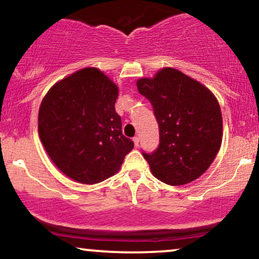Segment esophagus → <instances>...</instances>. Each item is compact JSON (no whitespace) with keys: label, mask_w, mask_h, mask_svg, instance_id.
<instances>
[{"label":"esophagus","mask_w":259,"mask_h":259,"mask_svg":"<svg viewBox=\"0 0 259 259\" xmlns=\"http://www.w3.org/2000/svg\"><path fill=\"white\" fill-rule=\"evenodd\" d=\"M134 141V145H135V147H139V142H140V139L138 138V136H135V138L133 139Z\"/></svg>","instance_id":"obj_1"}]
</instances>
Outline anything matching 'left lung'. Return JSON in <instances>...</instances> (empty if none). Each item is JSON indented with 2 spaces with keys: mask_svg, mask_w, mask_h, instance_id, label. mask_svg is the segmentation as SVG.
I'll return each mask as SVG.
<instances>
[{
  "mask_svg": "<svg viewBox=\"0 0 259 259\" xmlns=\"http://www.w3.org/2000/svg\"><path fill=\"white\" fill-rule=\"evenodd\" d=\"M150 101L159 126V145L142 152L157 179L179 186L200 178L222 145L223 119L214 95L206 86L173 68L136 82Z\"/></svg>",
  "mask_w": 259,
  "mask_h": 259,
  "instance_id": "obj_1",
  "label": "left lung"
}]
</instances>
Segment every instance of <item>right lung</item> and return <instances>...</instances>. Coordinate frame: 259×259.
<instances>
[{"label":"right lung","mask_w":259,"mask_h":259,"mask_svg":"<svg viewBox=\"0 0 259 259\" xmlns=\"http://www.w3.org/2000/svg\"><path fill=\"white\" fill-rule=\"evenodd\" d=\"M118 88L97 68H84L55 84L38 109V135L62 173L97 184L120 169L134 142L115 112Z\"/></svg>","instance_id":"obj_1"}]
</instances>
